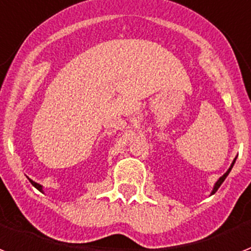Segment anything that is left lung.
I'll use <instances>...</instances> for the list:
<instances>
[{"label":"left lung","mask_w":251,"mask_h":251,"mask_svg":"<svg viewBox=\"0 0 251 251\" xmlns=\"http://www.w3.org/2000/svg\"><path fill=\"white\" fill-rule=\"evenodd\" d=\"M234 162H236V158H234V159H233V162H232V164H230V167L228 168V171L226 172V174H224V175L222 176V177H219V180H218V181L215 182V185H214V189H212L211 194H214V193H215L216 190L219 189V186L222 185V184H223V181H224V180H226V177H227V176H228V174H229V172H230V170H232V167H233Z\"/></svg>","instance_id":"obj_1"}]
</instances>
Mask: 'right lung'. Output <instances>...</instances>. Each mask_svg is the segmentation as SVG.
<instances>
[{"label": "right lung", "instance_id": "add662e5", "mask_svg": "<svg viewBox=\"0 0 251 251\" xmlns=\"http://www.w3.org/2000/svg\"><path fill=\"white\" fill-rule=\"evenodd\" d=\"M29 181H31V184H32V185H33V186H35L36 189H39L40 192H43V186L40 185V184H37V182H35V181H32V180H29Z\"/></svg>", "mask_w": 251, "mask_h": 251}]
</instances>
